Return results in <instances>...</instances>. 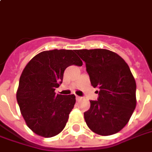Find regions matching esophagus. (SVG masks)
Instances as JSON below:
<instances>
[{
  "mask_svg": "<svg viewBox=\"0 0 152 152\" xmlns=\"http://www.w3.org/2000/svg\"><path fill=\"white\" fill-rule=\"evenodd\" d=\"M76 101L78 102V101H80V100H81V97H80V96H76Z\"/></svg>",
  "mask_w": 152,
  "mask_h": 152,
  "instance_id": "34e87169",
  "label": "esophagus"
}]
</instances>
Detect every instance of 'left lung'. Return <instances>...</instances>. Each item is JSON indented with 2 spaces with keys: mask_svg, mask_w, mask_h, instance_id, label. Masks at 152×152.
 <instances>
[{
  "mask_svg": "<svg viewBox=\"0 0 152 152\" xmlns=\"http://www.w3.org/2000/svg\"><path fill=\"white\" fill-rule=\"evenodd\" d=\"M85 61L92 86L98 88L97 101H90L84 113L86 124L102 136L119 132L127 124L136 107V83L121 56L106 49L76 50Z\"/></svg>",
  "mask_w": 152,
  "mask_h": 152,
  "instance_id": "8db88e82",
  "label": "left lung"
}]
</instances>
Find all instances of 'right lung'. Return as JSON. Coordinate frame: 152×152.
Masks as SVG:
<instances>
[{"label":"right lung","instance_id":"add662e5","mask_svg":"<svg viewBox=\"0 0 152 152\" xmlns=\"http://www.w3.org/2000/svg\"><path fill=\"white\" fill-rule=\"evenodd\" d=\"M74 50L42 51L30 59L22 71L17 101L27 126L38 135L56 136L67 124L76 96L56 94L55 90L63 81L67 67L83 64Z\"/></svg>","mask_w":152,"mask_h":152}]
</instances>
